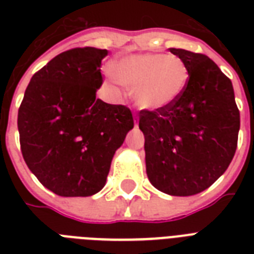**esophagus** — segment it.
Returning a JSON list of instances; mask_svg holds the SVG:
<instances>
[{
	"instance_id": "34e87169",
	"label": "esophagus",
	"mask_w": 254,
	"mask_h": 254,
	"mask_svg": "<svg viewBox=\"0 0 254 254\" xmlns=\"http://www.w3.org/2000/svg\"><path fill=\"white\" fill-rule=\"evenodd\" d=\"M137 124H138V123H137V120H134V125H135V127H137Z\"/></svg>"
}]
</instances>
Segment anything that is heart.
<instances>
[{
  "instance_id": "b5f03b06",
  "label": "heart",
  "mask_w": 254,
  "mask_h": 254,
  "mask_svg": "<svg viewBox=\"0 0 254 254\" xmlns=\"http://www.w3.org/2000/svg\"><path fill=\"white\" fill-rule=\"evenodd\" d=\"M116 84L133 91L135 105L143 111H161L177 103L189 83V69L175 55L139 54L121 59L107 69Z\"/></svg>"
}]
</instances>
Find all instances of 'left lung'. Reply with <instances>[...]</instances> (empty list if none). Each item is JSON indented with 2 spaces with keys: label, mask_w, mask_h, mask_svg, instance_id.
<instances>
[{
  "label": "left lung",
  "mask_w": 254,
  "mask_h": 254,
  "mask_svg": "<svg viewBox=\"0 0 254 254\" xmlns=\"http://www.w3.org/2000/svg\"><path fill=\"white\" fill-rule=\"evenodd\" d=\"M189 69L177 103L139 112L149 181L173 196L208 189L228 169L237 147L240 112L232 81L203 54L169 49Z\"/></svg>",
  "instance_id": "1"
}]
</instances>
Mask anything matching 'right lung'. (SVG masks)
I'll return each instance as SVG.
<instances>
[{"mask_svg":"<svg viewBox=\"0 0 254 254\" xmlns=\"http://www.w3.org/2000/svg\"><path fill=\"white\" fill-rule=\"evenodd\" d=\"M107 55L95 47L57 55L31 77L18 111L26 165L59 196L99 192L116 150L134 127L129 108L96 99Z\"/></svg>","mask_w":254,"mask_h":254,"instance_id":"add662e5","label":"right lung"}]
</instances>
